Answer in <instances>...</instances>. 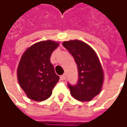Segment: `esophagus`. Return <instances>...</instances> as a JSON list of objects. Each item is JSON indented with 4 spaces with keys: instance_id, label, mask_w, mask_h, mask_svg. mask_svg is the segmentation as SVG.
I'll use <instances>...</instances> for the list:
<instances>
[{
    "instance_id": "obj_1",
    "label": "esophagus",
    "mask_w": 127,
    "mask_h": 127,
    "mask_svg": "<svg viewBox=\"0 0 127 127\" xmlns=\"http://www.w3.org/2000/svg\"><path fill=\"white\" fill-rule=\"evenodd\" d=\"M66 77H67V76H66V74H63V75H62V76L60 77V79H62L63 81H64V80H65V79H66Z\"/></svg>"
}]
</instances>
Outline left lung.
Wrapping results in <instances>:
<instances>
[{
	"label": "left lung",
	"instance_id": "left-lung-1",
	"mask_svg": "<svg viewBox=\"0 0 127 127\" xmlns=\"http://www.w3.org/2000/svg\"><path fill=\"white\" fill-rule=\"evenodd\" d=\"M63 45L74 57L78 67L77 84H68L70 94L80 101L91 100L100 93L104 79L98 55L91 46L79 40L64 41Z\"/></svg>",
	"mask_w": 127,
	"mask_h": 127
}]
</instances>
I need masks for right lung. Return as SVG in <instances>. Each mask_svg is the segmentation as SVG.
Returning a JSON list of instances; mask_svg holds the SVG:
<instances>
[{
	"instance_id": "add662e5",
	"label": "right lung",
	"mask_w": 127,
	"mask_h": 127,
	"mask_svg": "<svg viewBox=\"0 0 127 127\" xmlns=\"http://www.w3.org/2000/svg\"><path fill=\"white\" fill-rule=\"evenodd\" d=\"M59 43L51 40L34 43L25 50L17 67V79L27 96L35 101H43L52 94L59 81L50 63L52 53Z\"/></svg>"
}]
</instances>
